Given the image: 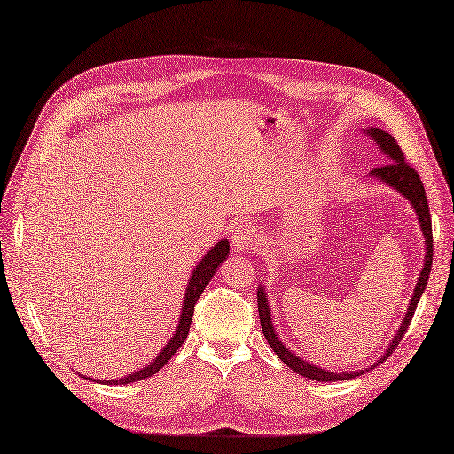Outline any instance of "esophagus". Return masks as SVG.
<instances>
[{
	"instance_id": "1",
	"label": "esophagus",
	"mask_w": 454,
	"mask_h": 454,
	"mask_svg": "<svg viewBox=\"0 0 454 454\" xmlns=\"http://www.w3.org/2000/svg\"><path fill=\"white\" fill-rule=\"evenodd\" d=\"M231 241H234V249L236 251H241V253H247L251 251L254 246H257L259 241V234L257 230H254L253 226H239L234 236H231Z\"/></svg>"
}]
</instances>
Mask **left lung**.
<instances>
[{
	"label": "left lung",
	"mask_w": 454,
	"mask_h": 454,
	"mask_svg": "<svg viewBox=\"0 0 454 454\" xmlns=\"http://www.w3.org/2000/svg\"><path fill=\"white\" fill-rule=\"evenodd\" d=\"M364 134L370 136L374 142L378 144V149L383 151V155L387 157V165L383 167H378L374 170L368 172L370 178H374L381 184L389 185V188H393L397 193H401L404 200H409L414 213L418 216V223H420V228H422V234H424V239H426V257H424V269L420 272V276H418L416 280V287H414V294L411 297V303H409V309H406L404 312V318L401 322V326L397 330V333H395L393 341L389 343V347L386 348V353L381 355L380 360H376L374 366H378V363H383L391 353L393 348L399 345V341L403 340V335L406 332V328H409V324L414 317V310H416V305L418 301H420L424 289L427 286V278H429V272H432V261H434V236H432V216H429V207H427V200H426V190H424V184L420 180V176H418V172L409 167V162L404 160V155L403 151L399 147V144L395 142L393 136L387 134L386 130H380V128H374V126H368L364 128ZM257 303H259V317H261V326H262V333L266 341H269V345L272 347V351L276 353V356L284 360V363L292 368L294 372H297V374L305 376L309 380H315V381H338V380H351V378H356L360 374H364V372L372 370L374 366H368L364 370H356V372H328L324 370L317 364L309 363V360L301 358L299 355H295L294 351H289V348L282 343V340L278 338V332L274 330V322H272V315H270V305H269V297H266V292L262 284H259V289H257Z\"/></svg>",
	"instance_id": "left-lung-1"
}]
</instances>
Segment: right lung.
Wrapping results in <instances>:
<instances>
[{"mask_svg":"<svg viewBox=\"0 0 454 454\" xmlns=\"http://www.w3.org/2000/svg\"><path fill=\"white\" fill-rule=\"evenodd\" d=\"M228 253H230V241L228 239H220L216 246L208 249L205 253V257L200 262H197V266H195L193 272H192V278L188 280V287H185L184 303H182V312H180V320H178L176 332L172 333V338L168 340V343L160 348V353L153 360H151V363L145 368H139V370L132 372V374H128V376L119 378V380H109V381L103 380V383H122V386H124V383L145 380V378H151L153 374H157V372L168 363V360L174 356V353H176L178 348L182 347L185 338H188L190 326H192V318H193V307L197 303V299L201 297L207 284L213 280V276L216 274L218 266L226 261ZM98 381H101V380H98Z\"/></svg>","mask_w":454,"mask_h":454,"instance_id":"1","label":"right lung"}]
</instances>
